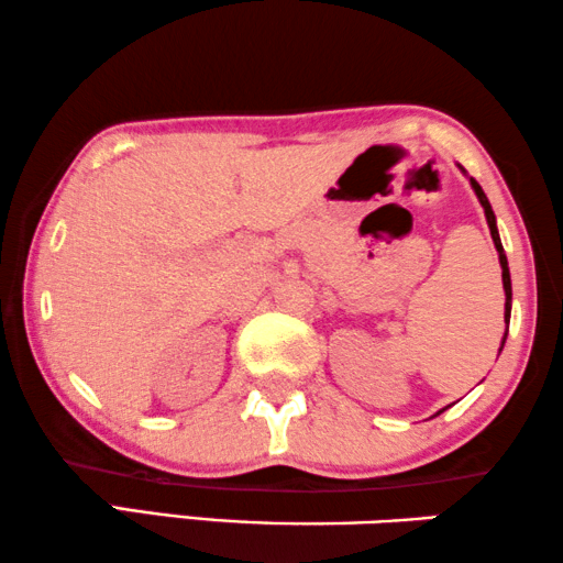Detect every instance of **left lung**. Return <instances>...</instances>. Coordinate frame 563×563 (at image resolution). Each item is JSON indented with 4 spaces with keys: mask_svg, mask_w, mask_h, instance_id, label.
Instances as JSON below:
<instances>
[{
    "mask_svg": "<svg viewBox=\"0 0 563 563\" xmlns=\"http://www.w3.org/2000/svg\"><path fill=\"white\" fill-rule=\"evenodd\" d=\"M460 169H462V175L467 177L470 180V185H472V190H475V195H477V200H479V206H483V210H485V218H487V228H490V235H493V243H495V249H498V258H500V268H503V291H505V322H510V305H512V287H510V268H508V256H505V251H503V243H500V233H498V221H495V213H493V208H490V200H487V195L483 192V187L477 185V180L475 177H470L467 175V169H464L462 165H457ZM505 338H508V330H505V335H503V342H500V350H503V345H505ZM500 355V353H498ZM444 411V409H442ZM439 411V413H442Z\"/></svg>",
    "mask_w": 563,
    "mask_h": 563,
    "instance_id": "1",
    "label": "left lung"
}]
</instances>
